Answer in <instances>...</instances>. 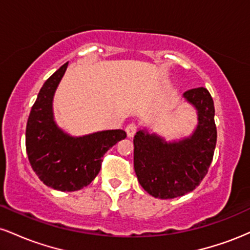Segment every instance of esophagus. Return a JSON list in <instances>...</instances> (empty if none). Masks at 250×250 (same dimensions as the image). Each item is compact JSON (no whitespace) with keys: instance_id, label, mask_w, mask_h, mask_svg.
I'll return each instance as SVG.
<instances>
[{"instance_id":"esophagus-1","label":"esophagus","mask_w":250,"mask_h":250,"mask_svg":"<svg viewBox=\"0 0 250 250\" xmlns=\"http://www.w3.org/2000/svg\"><path fill=\"white\" fill-rule=\"evenodd\" d=\"M137 128L139 127H137L136 123H129L127 127H125V131H127L128 137H133L135 133L137 131Z\"/></svg>"}]
</instances>
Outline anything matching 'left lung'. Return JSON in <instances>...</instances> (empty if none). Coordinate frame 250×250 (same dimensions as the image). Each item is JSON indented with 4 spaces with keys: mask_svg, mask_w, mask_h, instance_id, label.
Returning a JSON list of instances; mask_svg holds the SVG:
<instances>
[{
    "mask_svg": "<svg viewBox=\"0 0 250 250\" xmlns=\"http://www.w3.org/2000/svg\"><path fill=\"white\" fill-rule=\"evenodd\" d=\"M197 110V125L189 137L167 142L156 134L139 130L134 137V169L151 196L174 199L193 191L213 161L217 131L211 95L206 88L183 94Z\"/></svg>",
    "mask_w": 250,
    "mask_h": 250,
    "instance_id": "obj_1",
    "label": "left lung"
}]
</instances>
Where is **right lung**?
<instances>
[{"label":"right lung","mask_w":250,"mask_h":250,"mask_svg":"<svg viewBox=\"0 0 250 250\" xmlns=\"http://www.w3.org/2000/svg\"><path fill=\"white\" fill-rule=\"evenodd\" d=\"M67 67L68 63H64L42 85L28 117L25 149L31 168L45 186L75 191L95 179L103 155L127 134L115 129L74 137L57 127L53 97Z\"/></svg>","instance_id":"add662e5"}]
</instances>
